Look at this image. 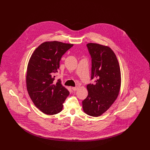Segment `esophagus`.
<instances>
[{"instance_id":"1","label":"esophagus","mask_w":150,"mask_h":150,"mask_svg":"<svg viewBox=\"0 0 150 150\" xmlns=\"http://www.w3.org/2000/svg\"><path fill=\"white\" fill-rule=\"evenodd\" d=\"M78 87L77 86H76V87H72L71 88V89H73V91H77V89H78Z\"/></svg>"}]
</instances>
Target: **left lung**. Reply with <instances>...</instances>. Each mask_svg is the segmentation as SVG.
Listing matches in <instances>:
<instances>
[{
  "label": "left lung",
  "instance_id": "1",
  "mask_svg": "<svg viewBox=\"0 0 150 150\" xmlns=\"http://www.w3.org/2000/svg\"><path fill=\"white\" fill-rule=\"evenodd\" d=\"M92 58L91 79L88 96L83 101V111L92 117L105 112L117 99L120 91L121 75L120 64L114 51L108 46L97 43L87 44Z\"/></svg>",
  "mask_w": 150,
  "mask_h": 150
}]
</instances>
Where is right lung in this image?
<instances>
[{
    "label": "right lung",
    "mask_w": 150,
    "mask_h": 150,
    "mask_svg": "<svg viewBox=\"0 0 150 150\" xmlns=\"http://www.w3.org/2000/svg\"><path fill=\"white\" fill-rule=\"evenodd\" d=\"M73 45L58 41L45 42L36 48L29 59L26 76L27 91L35 106L47 115L60 112L69 95L61 80L57 82L54 80L62 55Z\"/></svg>",
    "instance_id": "1"
}]
</instances>
